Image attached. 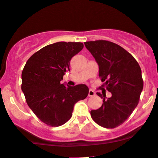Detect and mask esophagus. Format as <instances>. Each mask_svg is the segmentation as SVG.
Segmentation results:
<instances>
[{"mask_svg":"<svg viewBox=\"0 0 158 158\" xmlns=\"http://www.w3.org/2000/svg\"><path fill=\"white\" fill-rule=\"evenodd\" d=\"M95 95V92L93 91V90L90 89L89 91H88V97H93Z\"/></svg>","mask_w":158,"mask_h":158,"instance_id":"34e87169","label":"esophagus"}]
</instances>
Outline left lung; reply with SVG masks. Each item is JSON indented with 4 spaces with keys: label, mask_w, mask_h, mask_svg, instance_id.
<instances>
[{
    "label": "left lung",
    "mask_w": 158,
    "mask_h": 158,
    "mask_svg": "<svg viewBox=\"0 0 158 158\" xmlns=\"http://www.w3.org/2000/svg\"><path fill=\"white\" fill-rule=\"evenodd\" d=\"M85 46L99 66V76L103 87L112 96L97 93L103 98V104L91 111L97 124L106 128H114L124 122L138 105L143 88L142 71L131 54L115 43L106 40L89 41Z\"/></svg>",
    "instance_id": "8db88e82"
}]
</instances>
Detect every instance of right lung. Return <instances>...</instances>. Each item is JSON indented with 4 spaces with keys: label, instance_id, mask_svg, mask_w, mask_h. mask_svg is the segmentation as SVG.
<instances>
[{
    "label": "right lung",
    "instance_id": "1",
    "mask_svg": "<svg viewBox=\"0 0 158 158\" xmlns=\"http://www.w3.org/2000/svg\"><path fill=\"white\" fill-rule=\"evenodd\" d=\"M82 43L58 42L34 53L22 73V91L26 102L41 121L52 127L65 124L72 117L74 105L88 94L84 84H60L70 70L71 58L83 48Z\"/></svg>",
    "mask_w": 158,
    "mask_h": 158
}]
</instances>
